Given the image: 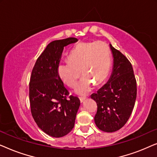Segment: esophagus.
<instances>
[{
  "label": "esophagus",
  "mask_w": 157,
  "mask_h": 157,
  "mask_svg": "<svg viewBox=\"0 0 157 157\" xmlns=\"http://www.w3.org/2000/svg\"><path fill=\"white\" fill-rule=\"evenodd\" d=\"M79 98H80V101H81V103H83V101H85V99L86 98V97H79Z\"/></svg>",
  "instance_id": "obj_1"
}]
</instances>
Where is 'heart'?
Listing matches in <instances>:
<instances>
[{
	"label": "heart",
	"mask_w": 157,
	"mask_h": 157,
	"mask_svg": "<svg viewBox=\"0 0 157 157\" xmlns=\"http://www.w3.org/2000/svg\"><path fill=\"white\" fill-rule=\"evenodd\" d=\"M110 68V53L104 43H81L71 51L68 61L58 66V74L68 86L76 85L81 71L83 78L77 87L76 93L86 95L91 91L94 82L100 84L106 78Z\"/></svg>",
	"instance_id": "1"
}]
</instances>
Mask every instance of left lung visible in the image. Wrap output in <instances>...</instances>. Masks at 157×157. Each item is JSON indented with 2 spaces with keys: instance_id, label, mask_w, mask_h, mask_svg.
<instances>
[{
  "instance_id": "obj_1",
  "label": "left lung",
  "mask_w": 157,
  "mask_h": 157,
  "mask_svg": "<svg viewBox=\"0 0 157 157\" xmlns=\"http://www.w3.org/2000/svg\"><path fill=\"white\" fill-rule=\"evenodd\" d=\"M113 67L108 82L91 98L97 104L94 121L100 130L113 132L123 127L129 119L136 98V81L132 63L110 44Z\"/></svg>"
}]
</instances>
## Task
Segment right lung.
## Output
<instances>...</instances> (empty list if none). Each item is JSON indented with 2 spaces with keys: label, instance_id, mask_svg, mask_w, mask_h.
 Returning a JSON list of instances; mask_svg holds the SVG:
<instances>
[{
  "label": "right lung",
  "instance_id": "right-lung-1",
  "mask_svg": "<svg viewBox=\"0 0 157 157\" xmlns=\"http://www.w3.org/2000/svg\"><path fill=\"white\" fill-rule=\"evenodd\" d=\"M78 39L68 38L51 42L38 58L29 83L31 114L43 132L62 137L74 128L80 100L69 95L58 74L63 48Z\"/></svg>",
  "mask_w": 157,
  "mask_h": 157
}]
</instances>
